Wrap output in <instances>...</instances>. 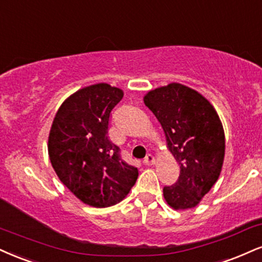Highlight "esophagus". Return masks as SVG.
<instances>
[{
    "label": "esophagus",
    "mask_w": 262,
    "mask_h": 262,
    "mask_svg": "<svg viewBox=\"0 0 262 262\" xmlns=\"http://www.w3.org/2000/svg\"><path fill=\"white\" fill-rule=\"evenodd\" d=\"M143 162L145 163V165H147V166H150V165H154V162H155V159H154V156L151 155V154H147L146 157H145Z\"/></svg>",
    "instance_id": "1"
}]
</instances>
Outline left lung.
Masks as SVG:
<instances>
[{"mask_svg":"<svg viewBox=\"0 0 262 262\" xmlns=\"http://www.w3.org/2000/svg\"><path fill=\"white\" fill-rule=\"evenodd\" d=\"M144 103L161 123L181 168L178 181L163 188L165 200L174 210L195 207L222 169L226 145L219 115L201 94L178 83L149 91Z\"/></svg>","mask_w":262,"mask_h":262,"instance_id":"obj_1","label":"left lung"}]
</instances>
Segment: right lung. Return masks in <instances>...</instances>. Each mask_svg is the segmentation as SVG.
Segmentation results:
<instances>
[{"instance_id": "obj_1", "label": "right lung", "mask_w": 262, "mask_h": 262, "mask_svg": "<svg viewBox=\"0 0 262 262\" xmlns=\"http://www.w3.org/2000/svg\"><path fill=\"white\" fill-rule=\"evenodd\" d=\"M122 97L121 89L106 83L83 88L62 103L50 130L47 147L56 174L94 207L122 201L139 174L108 139L111 111Z\"/></svg>"}]
</instances>
